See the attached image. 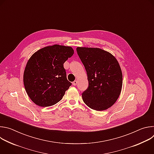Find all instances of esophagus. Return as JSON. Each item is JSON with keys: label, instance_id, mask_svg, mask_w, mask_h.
Here are the masks:
<instances>
[{"label": "esophagus", "instance_id": "esophagus-1", "mask_svg": "<svg viewBox=\"0 0 154 154\" xmlns=\"http://www.w3.org/2000/svg\"><path fill=\"white\" fill-rule=\"evenodd\" d=\"M77 83H78V81H77V80H75L74 82H72V85H74V86H75V85H77Z\"/></svg>", "mask_w": 154, "mask_h": 154}]
</instances>
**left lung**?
<instances>
[{
  "instance_id": "1",
  "label": "left lung",
  "mask_w": 154,
  "mask_h": 154,
  "mask_svg": "<svg viewBox=\"0 0 154 154\" xmlns=\"http://www.w3.org/2000/svg\"><path fill=\"white\" fill-rule=\"evenodd\" d=\"M86 71L88 87L82 93L85 103L96 111L112 106L118 100L122 86V74L116 58L99 48H77Z\"/></svg>"
}]
</instances>
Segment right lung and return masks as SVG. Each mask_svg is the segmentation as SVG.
I'll return each mask as SVG.
<instances>
[{"label":"right lung","instance_id":"1","mask_svg":"<svg viewBox=\"0 0 154 154\" xmlns=\"http://www.w3.org/2000/svg\"><path fill=\"white\" fill-rule=\"evenodd\" d=\"M73 54L71 47L55 45L38 50L29 58L23 81L27 95L36 105L49 106L62 99L71 85L63 64Z\"/></svg>","mask_w":154,"mask_h":154}]
</instances>
